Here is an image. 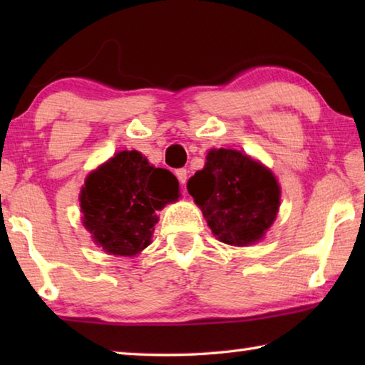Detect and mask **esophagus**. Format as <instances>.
I'll return each instance as SVG.
<instances>
[{"label": "esophagus", "instance_id": "1", "mask_svg": "<svg viewBox=\"0 0 365 365\" xmlns=\"http://www.w3.org/2000/svg\"><path fill=\"white\" fill-rule=\"evenodd\" d=\"M175 175L178 178V182L183 185L185 182H187V178H188V170L187 169H177L175 170Z\"/></svg>", "mask_w": 365, "mask_h": 365}]
</instances>
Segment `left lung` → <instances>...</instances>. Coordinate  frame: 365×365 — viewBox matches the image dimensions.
I'll list each match as a JSON object with an SVG mask.
<instances>
[{
    "instance_id": "obj_1",
    "label": "left lung",
    "mask_w": 365,
    "mask_h": 365,
    "mask_svg": "<svg viewBox=\"0 0 365 365\" xmlns=\"http://www.w3.org/2000/svg\"><path fill=\"white\" fill-rule=\"evenodd\" d=\"M188 193L222 243L246 246L262 238L280 206L272 172L235 150H212L206 168L187 183Z\"/></svg>"
}]
</instances>
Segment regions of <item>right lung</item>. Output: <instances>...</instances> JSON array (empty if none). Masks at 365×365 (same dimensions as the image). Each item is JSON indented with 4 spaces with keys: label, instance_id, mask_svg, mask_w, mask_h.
I'll list each match as a JSON object with an SVG mask.
<instances>
[{
    "label": "right lung",
    "instance_id": "obj_1",
    "mask_svg": "<svg viewBox=\"0 0 365 365\" xmlns=\"http://www.w3.org/2000/svg\"><path fill=\"white\" fill-rule=\"evenodd\" d=\"M178 197V182L138 151H120L86 178L80 193L83 225L104 251L135 256L151 243L156 211Z\"/></svg>",
    "mask_w": 365,
    "mask_h": 365
}]
</instances>
